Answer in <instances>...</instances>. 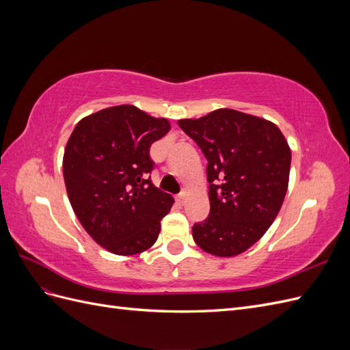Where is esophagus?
<instances>
[{
    "label": "esophagus",
    "instance_id": "1",
    "mask_svg": "<svg viewBox=\"0 0 350 350\" xmlns=\"http://www.w3.org/2000/svg\"><path fill=\"white\" fill-rule=\"evenodd\" d=\"M187 197H188V193H187V191H183L181 194H178V196H176V203H178V204H184L185 201H187Z\"/></svg>",
    "mask_w": 350,
    "mask_h": 350
}]
</instances>
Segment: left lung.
<instances>
[{
  "mask_svg": "<svg viewBox=\"0 0 350 350\" xmlns=\"http://www.w3.org/2000/svg\"><path fill=\"white\" fill-rule=\"evenodd\" d=\"M178 125L208 162L210 213L193 226V238L208 254L235 257L279 213L289 184V144L276 124L229 108Z\"/></svg>",
  "mask_w": 350,
  "mask_h": 350,
  "instance_id": "obj_1",
  "label": "left lung"
}]
</instances>
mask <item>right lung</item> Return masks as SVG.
<instances>
[{"mask_svg":"<svg viewBox=\"0 0 350 350\" xmlns=\"http://www.w3.org/2000/svg\"><path fill=\"white\" fill-rule=\"evenodd\" d=\"M171 130L133 105L84 116L66 146L62 171L71 207L84 230L118 256L149 250L174 198L156 188L150 146Z\"/></svg>","mask_w":350,"mask_h":350,"instance_id":"right-lung-1","label":"right lung"}]
</instances>
